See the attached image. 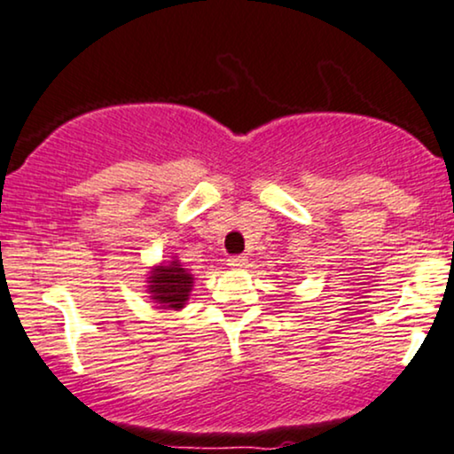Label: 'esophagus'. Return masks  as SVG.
<instances>
[{
	"label": "esophagus",
	"instance_id": "1",
	"mask_svg": "<svg viewBox=\"0 0 454 454\" xmlns=\"http://www.w3.org/2000/svg\"><path fill=\"white\" fill-rule=\"evenodd\" d=\"M246 261L248 259L244 254H233L227 259V265L233 267V270H242V267H246Z\"/></svg>",
	"mask_w": 454,
	"mask_h": 454
}]
</instances>
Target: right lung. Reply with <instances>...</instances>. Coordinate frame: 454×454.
Masks as SVG:
<instances>
[{"label": "right lung", "mask_w": 454, "mask_h": 454, "mask_svg": "<svg viewBox=\"0 0 454 454\" xmlns=\"http://www.w3.org/2000/svg\"><path fill=\"white\" fill-rule=\"evenodd\" d=\"M151 273L153 276L149 278V293L153 294L155 303H160L161 309H181L184 301L189 299L193 278L176 261H172L170 265L158 267Z\"/></svg>", "instance_id": "obj_1"}]
</instances>
